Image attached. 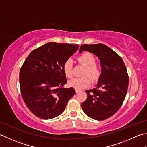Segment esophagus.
<instances>
[{
	"label": "esophagus",
	"mask_w": 147,
	"mask_h": 147,
	"mask_svg": "<svg viewBox=\"0 0 147 147\" xmlns=\"http://www.w3.org/2000/svg\"><path fill=\"white\" fill-rule=\"evenodd\" d=\"M80 92V90H78V89H75V92L77 93H78V92Z\"/></svg>",
	"instance_id": "1"
}]
</instances>
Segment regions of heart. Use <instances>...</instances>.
Listing matches in <instances>:
<instances>
[{"instance_id":"b5f03b06","label":"heart","mask_w":147,"mask_h":147,"mask_svg":"<svg viewBox=\"0 0 147 147\" xmlns=\"http://www.w3.org/2000/svg\"><path fill=\"white\" fill-rule=\"evenodd\" d=\"M80 64L85 66L82 73V77L76 78L69 82V85L76 89H83L88 87L91 85L92 80L96 81L101 74V68L100 65L95 62V57L92 53L86 52L80 55L77 58ZM64 73L68 78L73 76V62L70 59H67L64 62L62 66ZM91 78L90 79V78Z\"/></svg>"}]
</instances>
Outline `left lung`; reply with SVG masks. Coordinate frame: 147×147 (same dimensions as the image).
Returning <instances> with one entry per match:
<instances>
[{"mask_svg":"<svg viewBox=\"0 0 147 147\" xmlns=\"http://www.w3.org/2000/svg\"><path fill=\"white\" fill-rule=\"evenodd\" d=\"M86 51L97 55L102 73L95 88L86 90L87 98L82 104L84 112L93 119L102 121L120 109L126 97L129 76L123 59L102 43L80 46V53Z\"/></svg>","mask_w":147,"mask_h":147,"instance_id":"8db88e82","label":"left lung"}]
</instances>
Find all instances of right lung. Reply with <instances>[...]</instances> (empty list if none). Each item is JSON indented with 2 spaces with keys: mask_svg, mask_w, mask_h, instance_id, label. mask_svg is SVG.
I'll list each match as a JSON object with an SVG mask.
<instances>
[{
  "mask_svg": "<svg viewBox=\"0 0 147 147\" xmlns=\"http://www.w3.org/2000/svg\"><path fill=\"white\" fill-rule=\"evenodd\" d=\"M78 45L50 42L31 52L20 69V85L26 107L43 119L62 114L75 94L67 83L62 66L75 53Z\"/></svg>",
  "mask_w": 147,
  "mask_h": 147,
  "instance_id": "add662e5",
  "label": "right lung"
}]
</instances>
